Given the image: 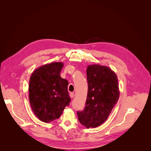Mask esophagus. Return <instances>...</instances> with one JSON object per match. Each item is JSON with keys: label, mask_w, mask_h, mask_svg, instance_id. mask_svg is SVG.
<instances>
[{"label": "esophagus", "mask_w": 151, "mask_h": 151, "mask_svg": "<svg viewBox=\"0 0 151 151\" xmlns=\"http://www.w3.org/2000/svg\"><path fill=\"white\" fill-rule=\"evenodd\" d=\"M70 96L71 98H73L75 97V94L73 93H71L70 94Z\"/></svg>", "instance_id": "obj_1"}]
</instances>
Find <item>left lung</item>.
<instances>
[{"label": "left lung", "instance_id": "obj_1", "mask_svg": "<svg viewBox=\"0 0 151 151\" xmlns=\"http://www.w3.org/2000/svg\"><path fill=\"white\" fill-rule=\"evenodd\" d=\"M87 79L86 106L84 110L78 111L77 114L83 126L96 128L106 120L119 99L118 79L110 68L99 64L87 67Z\"/></svg>", "mask_w": 151, "mask_h": 151}]
</instances>
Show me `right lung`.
I'll return each mask as SVG.
<instances>
[{
	"instance_id": "add662e5",
	"label": "right lung",
	"mask_w": 151,
	"mask_h": 151,
	"mask_svg": "<svg viewBox=\"0 0 151 151\" xmlns=\"http://www.w3.org/2000/svg\"><path fill=\"white\" fill-rule=\"evenodd\" d=\"M63 66L60 62L47 64L37 68L30 77V105L34 114L43 122L58 119L70 102L68 83L60 75Z\"/></svg>"
}]
</instances>
